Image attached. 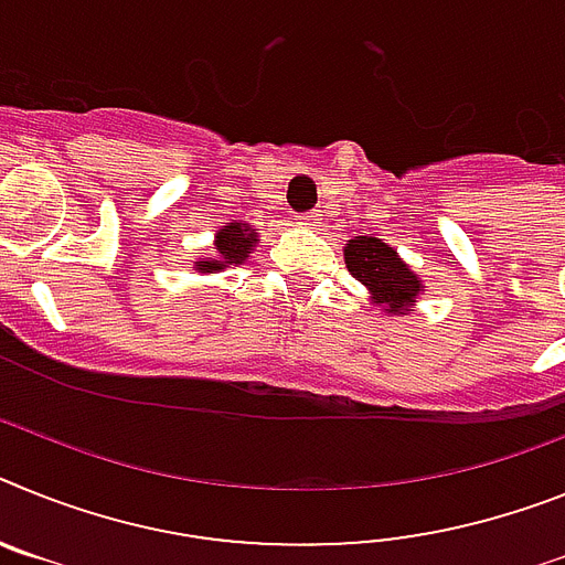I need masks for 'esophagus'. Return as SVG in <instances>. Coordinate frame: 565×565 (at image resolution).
<instances>
[{"label": "esophagus", "mask_w": 565, "mask_h": 565, "mask_svg": "<svg viewBox=\"0 0 565 565\" xmlns=\"http://www.w3.org/2000/svg\"><path fill=\"white\" fill-rule=\"evenodd\" d=\"M292 221H296L298 226H310L312 230V226L319 224V212H301V215H296Z\"/></svg>", "instance_id": "esophagus-1"}]
</instances>
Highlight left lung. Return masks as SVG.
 Returning <instances> with one entry per match:
<instances>
[{
	"label": "left lung",
	"mask_w": 565,
	"mask_h": 565,
	"mask_svg": "<svg viewBox=\"0 0 565 565\" xmlns=\"http://www.w3.org/2000/svg\"><path fill=\"white\" fill-rule=\"evenodd\" d=\"M344 264L355 281L367 287L373 305L385 307V312L391 316H407V307L414 305L422 292V281L414 269L407 267L399 253L382 238L359 235V238L348 241Z\"/></svg>",
	"instance_id": "left-lung-1"
}]
</instances>
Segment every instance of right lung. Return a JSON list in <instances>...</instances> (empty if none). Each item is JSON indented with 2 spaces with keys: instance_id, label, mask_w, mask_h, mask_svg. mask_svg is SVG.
Instances as JSON below:
<instances>
[{
  "instance_id": "obj_1",
  "label": "right lung",
  "mask_w": 565,
  "mask_h": 565,
  "mask_svg": "<svg viewBox=\"0 0 565 565\" xmlns=\"http://www.w3.org/2000/svg\"><path fill=\"white\" fill-rule=\"evenodd\" d=\"M258 244V232L246 224H230L215 232V258L194 260L198 273H221L226 267H238L249 258V249Z\"/></svg>"
}]
</instances>
